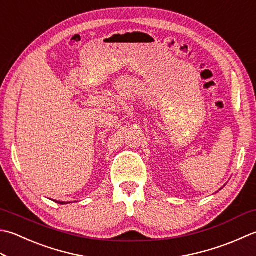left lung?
Listing matches in <instances>:
<instances>
[{"label":"left lung","mask_w":256,"mask_h":256,"mask_svg":"<svg viewBox=\"0 0 256 256\" xmlns=\"http://www.w3.org/2000/svg\"><path fill=\"white\" fill-rule=\"evenodd\" d=\"M220 190H222V188H220Z\"/></svg>","instance_id":"obj_1"}]
</instances>
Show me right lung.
<instances>
[{"label": "right lung", "mask_w": 256, "mask_h": 256, "mask_svg": "<svg viewBox=\"0 0 256 256\" xmlns=\"http://www.w3.org/2000/svg\"><path fill=\"white\" fill-rule=\"evenodd\" d=\"M54 202H56V203H58V204H62V205H64V204H68V202H62V201H54Z\"/></svg>", "instance_id": "right-lung-1"}]
</instances>
